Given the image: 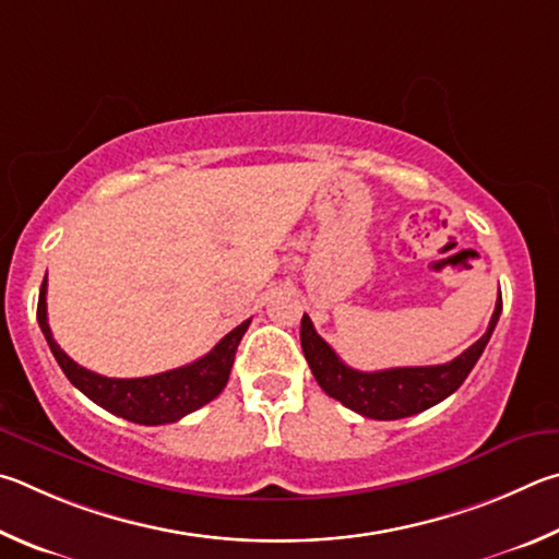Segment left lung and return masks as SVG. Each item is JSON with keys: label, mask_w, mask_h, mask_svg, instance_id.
<instances>
[{"label": "left lung", "mask_w": 559, "mask_h": 559, "mask_svg": "<svg viewBox=\"0 0 559 559\" xmlns=\"http://www.w3.org/2000/svg\"><path fill=\"white\" fill-rule=\"evenodd\" d=\"M501 309L503 299L501 292H498L496 309L491 321H488L486 334L474 346H468L462 356L442 366L388 368L364 373V370L346 366L336 356V350L317 334L307 314L301 317V350H305V358L317 383L329 397L338 400L341 405L370 419H403L442 403L444 397L452 395L464 383L476 360L481 358L488 338H491L498 324V317H501Z\"/></svg>", "instance_id": "1"}]
</instances>
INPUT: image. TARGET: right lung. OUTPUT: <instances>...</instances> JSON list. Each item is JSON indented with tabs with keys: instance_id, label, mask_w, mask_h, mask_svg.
Here are the masks:
<instances>
[{
	"instance_id": "1",
	"label": "right lung",
	"mask_w": 559,
	"mask_h": 559,
	"mask_svg": "<svg viewBox=\"0 0 559 559\" xmlns=\"http://www.w3.org/2000/svg\"><path fill=\"white\" fill-rule=\"evenodd\" d=\"M38 326L51 346V354L66 378L81 390L85 397H91L95 405H100L107 413L122 419H130L136 425H169L186 417L193 409L211 403L221 395L230 378V368L238 350L240 338L250 326V319L235 326L230 334H225L218 344L211 348V354L193 360L189 366L166 370V373L146 376V378H105L93 370L78 366L66 350L56 344L51 326L46 317V277L41 292H38L36 309Z\"/></svg>"
}]
</instances>
